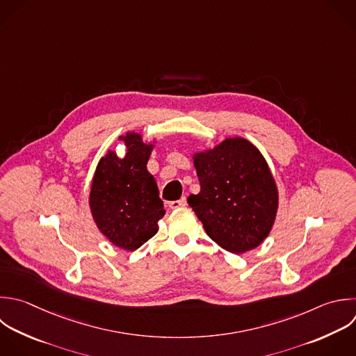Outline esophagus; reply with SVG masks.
Listing matches in <instances>:
<instances>
[{"label": "esophagus", "mask_w": 356, "mask_h": 356, "mask_svg": "<svg viewBox=\"0 0 356 356\" xmlns=\"http://www.w3.org/2000/svg\"><path fill=\"white\" fill-rule=\"evenodd\" d=\"M184 206H186V199H185V197H182V199H179V200H172V202H170V207H171V209H178V207H184Z\"/></svg>", "instance_id": "obj_1"}]
</instances>
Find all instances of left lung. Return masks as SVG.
<instances>
[{
    "instance_id": "left-lung-1",
    "label": "left lung",
    "mask_w": 356,
    "mask_h": 356,
    "mask_svg": "<svg viewBox=\"0 0 356 356\" xmlns=\"http://www.w3.org/2000/svg\"><path fill=\"white\" fill-rule=\"evenodd\" d=\"M193 160L200 192L188 203L206 234L236 254L259 246L278 207L277 186L260 152L246 139L234 138Z\"/></svg>"
}]
</instances>
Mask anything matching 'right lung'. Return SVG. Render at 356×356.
<instances>
[{
	"label": "right lung",
	"mask_w": 356,
	"mask_h": 356,
	"mask_svg": "<svg viewBox=\"0 0 356 356\" xmlns=\"http://www.w3.org/2000/svg\"><path fill=\"white\" fill-rule=\"evenodd\" d=\"M121 139L127 154L120 159L110 150L102 157L89 203L103 235L121 249L136 250L157 234V222L165 210L157 184L146 167L153 145L143 143L135 132Z\"/></svg>",
	"instance_id": "obj_1"
}]
</instances>
